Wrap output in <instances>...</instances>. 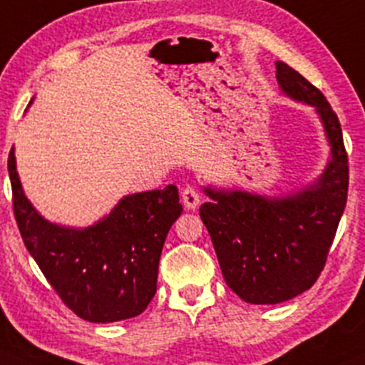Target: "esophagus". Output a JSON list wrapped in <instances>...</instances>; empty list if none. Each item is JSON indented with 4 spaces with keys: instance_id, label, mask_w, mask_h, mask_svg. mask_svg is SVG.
I'll return each instance as SVG.
<instances>
[{
    "instance_id": "esophagus-1",
    "label": "esophagus",
    "mask_w": 365,
    "mask_h": 365,
    "mask_svg": "<svg viewBox=\"0 0 365 365\" xmlns=\"http://www.w3.org/2000/svg\"><path fill=\"white\" fill-rule=\"evenodd\" d=\"M181 198H182L184 207H186V209L193 210V209L198 207V204H200V193H198V191L195 190V187H191V186L184 187Z\"/></svg>"
}]
</instances>
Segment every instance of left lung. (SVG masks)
I'll return each mask as SVG.
<instances>
[{
    "label": "left lung",
    "instance_id": "left-lung-1",
    "mask_svg": "<svg viewBox=\"0 0 365 365\" xmlns=\"http://www.w3.org/2000/svg\"><path fill=\"white\" fill-rule=\"evenodd\" d=\"M281 93L317 110L330 156L317 181L281 197L204 186L200 217L221 272L244 302L279 304L309 290L325 265L348 197V156L339 119L299 71L276 61Z\"/></svg>",
    "mask_w": 365,
    "mask_h": 365
}]
</instances>
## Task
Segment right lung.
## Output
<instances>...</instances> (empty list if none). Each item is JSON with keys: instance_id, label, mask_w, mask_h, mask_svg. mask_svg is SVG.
Returning a JSON list of instances; mask_svg holds the SVG:
<instances>
[{"instance_id": "add662e5", "label": "right lung", "mask_w": 365, "mask_h": 365, "mask_svg": "<svg viewBox=\"0 0 365 365\" xmlns=\"http://www.w3.org/2000/svg\"><path fill=\"white\" fill-rule=\"evenodd\" d=\"M9 174L22 240L63 302L93 323L138 317L156 294L161 250L182 212L178 187L126 195L95 225L75 228L52 223L33 207L14 148Z\"/></svg>"}]
</instances>
